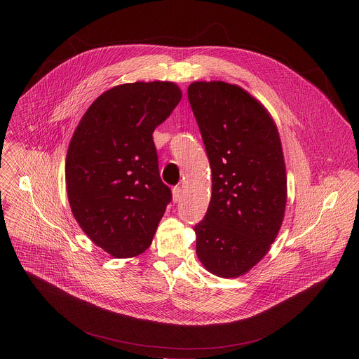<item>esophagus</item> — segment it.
Here are the masks:
<instances>
[{"mask_svg":"<svg viewBox=\"0 0 359 359\" xmlns=\"http://www.w3.org/2000/svg\"><path fill=\"white\" fill-rule=\"evenodd\" d=\"M181 194H182L181 187H174V189H172V198H174L175 202H178V201L181 199Z\"/></svg>","mask_w":359,"mask_h":359,"instance_id":"1","label":"esophagus"}]
</instances>
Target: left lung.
I'll return each mask as SVG.
<instances>
[{
	"label": "left lung",
	"instance_id": "1",
	"mask_svg": "<svg viewBox=\"0 0 359 359\" xmlns=\"http://www.w3.org/2000/svg\"><path fill=\"white\" fill-rule=\"evenodd\" d=\"M188 100L211 168V199L194 228L196 255L222 278L248 272L266 255L286 205V170L276 126L238 86L196 81Z\"/></svg>",
	"mask_w": 359,
	"mask_h": 359
}]
</instances>
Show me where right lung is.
Returning <instances> with one entry per match:
<instances>
[{
  "instance_id": "add662e5",
  "label": "right lung",
  "mask_w": 359,
  "mask_h": 359,
  "mask_svg": "<svg viewBox=\"0 0 359 359\" xmlns=\"http://www.w3.org/2000/svg\"><path fill=\"white\" fill-rule=\"evenodd\" d=\"M181 97L170 81L117 86L94 101L73 134L66 156L69 203L88 238L116 258L151 246L172 201L152 134Z\"/></svg>"
}]
</instances>
